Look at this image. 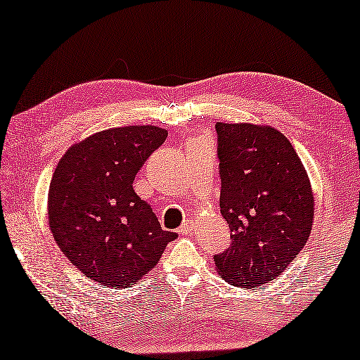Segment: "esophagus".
Listing matches in <instances>:
<instances>
[{"label": "esophagus", "instance_id": "34e87169", "mask_svg": "<svg viewBox=\"0 0 360 360\" xmlns=\"http://www.w3.org/2000/svg\"><path fill=\"white\" fill-rule=\"evenodd\" d=\"M193 229H195V222H193V220L188 219V220H185L184 224H181V226H180V231H181V233H184V235H188Z\"/></svg>", "mask_w": 360, "mask_h": 360}]
</instances>
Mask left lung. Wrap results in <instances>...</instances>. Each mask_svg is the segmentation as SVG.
<instances>
[{
    "label": "left lung",
    "instance_id": "1",
    "mask_svg": "<svg viewBox=\"0 0 360 360\" xmlns=\"http://www.w3.org/2000/svg\"><path fill=\"white\" fill-rule=\"evenodd\" d=\"M220 212L231 243L214 256L229 283L252 288L275 280L306 245L314 193L295 148L274 127L215 124Z\"/></svg>",
    "mask_w": 360,
    "mask_h": 360
}]
</instances>
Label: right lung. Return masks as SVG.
Returning a JSON list of instances; mask_svg holds the SVG:
<instances>
[{"instance_id":"1","label":"right lung","mask_w":360,"mask_h":360,"mask_svg":"<svg viewBox=\"0 0 360 360\" xmlns=\"http://www.w3.org/2000/svg\"><path fill=\"white\" fill-rule=\"evenodd\" d=\"M154 125L109 129L70 146L48 191L49 229L64 256L104 288H129L156 267L176 233L165 231L134 180L162 145Z\"/></svg>"}]
</instances>
